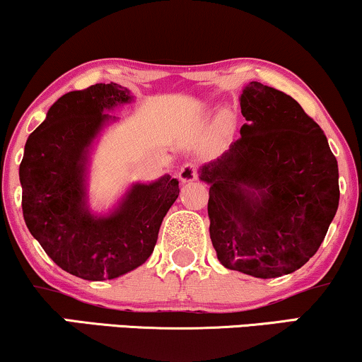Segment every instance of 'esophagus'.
<instances>
[{
  "label": "esophagus",
  "instance_id": "obj_1",
  "mask_svg": "<svg viewBox=\"0 0 362 362\" xmlns=\"http://www.w3.org/2000/svg\"><path fill=\"white\" fill-rule=\"evenodd\" d=\"M178 178H180L182 184H187V182H192L197 178V165L194 162H189L185 163L184 167L180 168V172H178Z\"/></svg>",
  "mask_w": 362,
  "mask_h": 362
}]
</instances>
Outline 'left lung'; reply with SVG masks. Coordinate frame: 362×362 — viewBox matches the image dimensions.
I'll use <instances>...</instances> for the list:
<instances>
[{
	"instance_id": "1",
	"label": "left lung",
	"mask_w": 362,
	"mask_h": 362,
	"mask_svg": "<svg viewBox=\"0 0 362 362\" xmlns=\"http://www.w3.org/2000/svg\"><path fill=\"white\" fill-rule=\"evenodd\" d=\"M247 123L222 157L200 168L210 239L223 267L260 279L300 269L339 205V170L321 127L294 98L250 81Z\"/></svg>"
}]
</instances>
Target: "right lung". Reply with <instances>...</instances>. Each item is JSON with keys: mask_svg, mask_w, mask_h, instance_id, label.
<instances>
[{"mask_svg": "<svg viewBox=\"0 0 362 362\" xmlns=\"http://www.w3.org/2000/svg\"><path fill=\"white\" fill-rule=\"evenodd\" d=\"M130 102V91L117 83L70 91L25 145L20 182L26 227L54 264L85 281L120 277L144 264L180 194L177 178L163 175L132 185L107 217L90 212L85 177L91 141L115 120L105 110Z\"/></svg>", "mask_w": 362, "mask_h": 362, "instance_id": "obj_1", "label": "right lung"}]
</instances>
